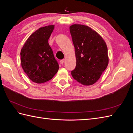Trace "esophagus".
I'll return each instance as SVG.
<instances>
[{
    "label": "esophagus",
    "mask_w": 133,
    "mask_h": 133,
    "mask_svg": "<svg viewBox=\"0 0 133 133\" xmlns=\"http://www.w3.org/2000/svg\"><path fill=\"white\" fill-rule=\"evenodd\" d=\"M60 63H61V64H62V65H63V64H64V59L61 60H60Z\"/></svg>",
    "instance_id": "obj_1"
}]
</instances>
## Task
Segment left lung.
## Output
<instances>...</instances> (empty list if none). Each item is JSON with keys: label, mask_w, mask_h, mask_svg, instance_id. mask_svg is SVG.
I'll return each mask as SVG.
<instances>
[{"label": "left lung", "mask_w": 133, "mask_h": 133, "mask_svg": "<svg viewBox=\"0 0 133 133\" xmlns=\"http://www.w3.org/2000/svg\"><path fill=\"white\" fill-rule=\"evenodd\" d=\"M70 32L76 60L71 75L83 85H92L100 78L108 66L107 44L101 36L88 26L72 25Z\"/></svg>", "instance_id": "left-lung-1"}]
</instances>
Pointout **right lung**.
<instances>
[{"mask_svg":"<svg viewBox=\"0 0 133 133\" xmlns=\"http://www.w3.org/2000/svg\"><path fill=\"white\" fill-rule=\"evenodd\" d=\"M54 25L39 28L26 40L21 50V65L29 78L41 84L57 74L59 66L48 43Z\"/></svg>","mask_w":133,"mask_h":133,"instance_id":"1","label":"right lung"}]
</instances>
